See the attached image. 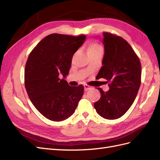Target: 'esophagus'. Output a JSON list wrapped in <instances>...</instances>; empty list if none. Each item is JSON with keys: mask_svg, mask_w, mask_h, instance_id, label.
<instances>
[{"mask_svg": "<svg viewBox=\"0 0 160 160\" xmlns=\"http://www.w3.org/2000/svg\"><path fill=\"white\" fill-rule=\"evenodd\" d=\"M84 90L86 91H88V90L92 88V87H91V86H89L88 84H84Z\"/></svg>", "mask_w": 160, "mask_h": 160, "instance_id": "esophagus-1", "label": "esophagus"}]
</instances>
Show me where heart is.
I'll use <instances>...</instances> for the list:
<instances>
[{"mask_svg":"<svg viewBox=\"0 0 160 160\" xmlns=\"http://www.w3.org/2000/svg\"><path fill=\"white\" fill-rule=\"evenodd\" d=\"M88 52H103V48L100 44L97 43H91L88 45Z\"/></svg>","mask_w":160,"mask_h":160,"instance_id":"1","label":"heart"}]
</instances>
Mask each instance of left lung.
<instances>
[{
	"instance_id": "left-lung-1",
	"label": "left lung",
	"mask_w": 160,
	"mask_h": 160,
	"mask_svg": "<svg viewBox=\"0 0 160 160\" xmlns=\"http://www.w3.org/2000/svg\"><path fill=\"white\" fill-rule=\"evenodd\" d=\"M105 53L97 80L104 78L109 90L101 92L100 99L94 104L97 113L105 119L122 117L132 105L141 80V65L138 57L121 36L103 32Z\"/></svg>"
}]
</instances>
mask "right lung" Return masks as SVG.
Here are the masks:
<instances>
[{"label":"right lung","instance_id":"right-lung-1","mask_svg":"<svg viewBox=\"0 0 160 160\" xmlns=\"http://www.w3.org/2000/svg\"><path fill=\"white\" fill-rule=\"evenodd\" d=\"M86 36L51 34L30 53L25 67L27 93L36 109L47 119L59 122L74 113L84 94L83 85L69 86L61 79L68 73L75 52Z\"/></svg>","mask_w":160,"mask_h":160}]
</instances>
